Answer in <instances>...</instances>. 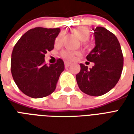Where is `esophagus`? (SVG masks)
I'll return each instance as SVG.
<instances>
[{
  "label": "esophagus",
  "instance_id": "obj_1",
  "mask_svg": "<svg viewBox=\"0 0 134 134\" xmlns=\"http://www.w3.org/2000/svg\"><path fill=\"white\" fill-rule=\"evenodd\" d=\"M70 64H71V63L69 62H64V65H65V67H69Z\"/></svg>",
  "mask_w": 134,
  "mask_h": 134
}]
</instances>
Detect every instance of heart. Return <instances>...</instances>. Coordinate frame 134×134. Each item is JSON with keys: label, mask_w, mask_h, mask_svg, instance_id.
Instances as JSON below:
<instances>
[{"label": "heart", "mask_w": 134, "mask_h": 134, "mask_svg": "<svg viewBox=\"0 0 134 134\" xmlns=\"http://www.w3.org/2000/svg\"><path fill=\"white\" fill-rule=\"evenodd\" d=\"M72 33L77 37L81 41H85L88 39L90 36V31L87 27L81 26V27L75 28L72 29ZM62 41V34H59L57 36L54 41L55 45H59ZM80 55L79 52H74L69 49L63 50L61 52V56L67 60H73L75 58L76 56Z\"/></svg>", "instance_id": "b5f03b06"}]
</instances>
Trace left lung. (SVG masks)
<instances>
[{"label":"left lung","mask_w":134,"mask_h":134,"mask_svg":"<svg viewBox=\"0 0 134 134\" xmlns=\"http://www.w3.org/2000/svg\"><path fill=\"white\" fill-rule=\"evenodd\" d=\"M96 46L86 57L94 62L88 69L80 64V71L76 75L80 89L91 96L104 95L115 87L121 77L124 57L118 38L105 28L93 29Z\"/></svg>","instance_id":"8db88e82"}]
</instances>
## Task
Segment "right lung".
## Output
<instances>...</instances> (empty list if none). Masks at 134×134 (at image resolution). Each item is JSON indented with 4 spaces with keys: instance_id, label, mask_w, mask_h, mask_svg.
I'll use <instances>...</instances> for the list:
<instances>
[{
    "instance_id": "1",
    "label": "right lung",
    "mask_w": 134,
    "mask_h": 134,
    "mask_svg": "<svg viewBox=\"0 0 134 134\" xmlns=\"http://www.w3.org/2000/svg\"><path fill=\"white\" fill-rule=\"evenodd\" d=\"M59 28L36 27L22 36L13 48L10 60L12 76L19 90L33 98H41L55 90L64 62L45 64V54L54 49Z\"/></svg>"
}]
</instances>
